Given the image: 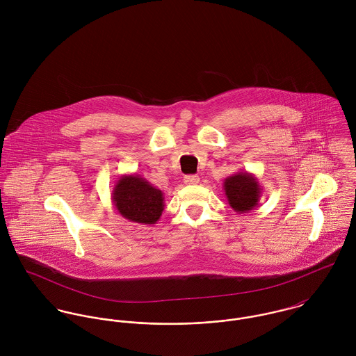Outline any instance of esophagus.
Returning a JSON list of instances; mask_svg holds the SVG:
<instances>
[{
	"label": "esophagus",
	"instance_id": "obj_1",
	"mask_svg": "<svg viewBox=\"0 0 356 356\" xmlns=\"http://www.w3.org/2000/svg\"><path fill=\"white\" fill-rule=\"evenodd\" d=\"M199 181H200V178L197 175H186L184 179V182L186 185H196V184H199Z\"/></svg>",
	"mask_w": 356,
	"mask_h": 356
}]
</instances>
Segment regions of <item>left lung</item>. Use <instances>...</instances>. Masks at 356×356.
<instances>
[{
	"label": "left lung",
	"instance_id": "8db88e82",
	"mask_svg": "<svg viewBox=\"0 0 356 356\" xmlns=\"http://www.w3.org/2000/svg\"><path fill=\"white\" fill-rule=\"evenodd\" d=\"M223 189L230 207L238 213L252 211L261 196V186L257 178L248 171H240L227 177L223 182Z\"/></svg>",
	"mask_w": 356,
	"mask_h": 356
}]
</instances>
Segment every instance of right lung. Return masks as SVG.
Instances as JSON below:
<instances>
[{
    "label": "right lung",
    "instance_id": "1",
    "mask_svg": "<svg viewBox=\"0 0 356 356\" xmlns=\"http://www.w3.org/2000/svg\"><path fill=\"white\" fill-rule=\"evenodd\" d=\"M111 197L118 212L134 223L154 225L164 209L163 192L137 174L122 175Z\"/></svg>",
    "mask_w": 356,
    "mask_h": 356
}]
</instances>
